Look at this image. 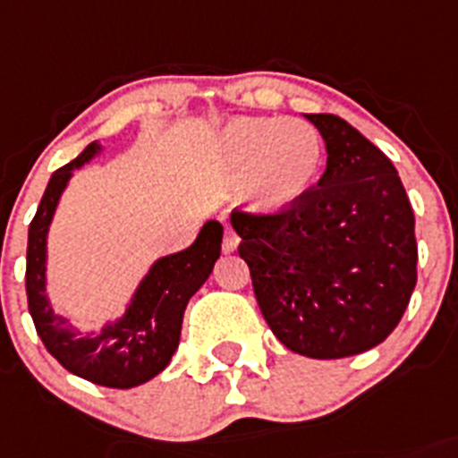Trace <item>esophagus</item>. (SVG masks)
<instances>
[{"label": "esophagus", "instance_id": "obj_1", "mask_svg": "<svg viewBox=\"0 0 458 458\" xmlns=\"http://www.w3.org/2000/svg\"><path fill=\"white\" fill-rule=\"evenodd\" d=\"M239 246V234L234 233L230 225H225L224 230V243H221V249H224V253H234Z\"/></svg>", "mask_w": 458, "mask_h": 458}]
</instances>
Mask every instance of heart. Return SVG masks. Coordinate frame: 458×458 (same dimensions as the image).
Listing matches in <instances>:
<instances>
[{
	"mask_svg": "<svg viewBox=\"0 0 458 458\" xmlns=\"http://www.w3.org/2000/svg\"><path fill=\"white\" fill-rule=\"evenodd\" d=\"M221 165L246 176L243 194L258 212H280L301 200L318 178L323 142L302 119L239 117L219 132Z\"/></svg>",
	"mask_w": 458,
	"mask_h": 458,
	"instance_id": "b5f03b06",
	"label": "heart"
}]
</instances>
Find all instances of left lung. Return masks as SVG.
<instances>
[{
  "label": "left lung",
  "instance_id": "obj_1",
  "mask_svg": "<svg viewBox=\"0 0 458 458\" xmlns=\"http://www.w3.org/2000/svg\"><path fill=\"white\" fill-rule=\"evenodd\" d=\"M326 174L276 215L233 209L239 255L273 335L298 354L341 359L382 344L416 287V219L393 162L336 114H305Z\"/></svg>",
  "mask_w": 458,
  "mask_h": 458
}]
</instances>
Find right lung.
Returning <instances> with one entry per match:
<instances>
[{
	"instance_id": "1",
	"label": "right lung",
	"mask_w": 458,
	"mask_h": 458,
	"mask_svg": "<svg viewBox=\"0 0 458 458\" xmlns=\"http://www.w3.org/2000/svg\"><path fill=\"white\" fill-rule=\"evenodd\" d=\"M99 151V142L88 144L76 160L54 171L49 178L29 225V311L45 348L70 373L99 386L132 388L162 373L171 354L176 352L187 302L208 280L221 255L224 225L208 221L190 249L153 264L122 318L108 323L99 335L79 336L63 316L54 314L47 298V233L72 171L92 160Z\"/></svg>"
}]
</instances>
